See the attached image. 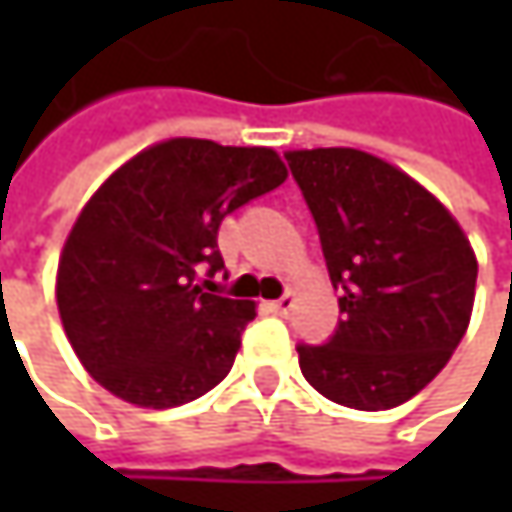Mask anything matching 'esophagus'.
<instances>
[{"label":"esophagus","mask_w":512,"mask_h":512,"mask_svg":"<svg viewBox=\"0 0 512 512\" xmlns=\"http://www.w3.org/2000/svg\"><path fill=\"white\" fill-rule=\"evenodd\" d=\"M290 308H293V296H281V299H272V302H269V311H272V314H281V317H284Z\"/></svg>","instance_id":"esophagus-1"}]
</instances>
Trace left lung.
I'll list each match as a JSON object with an SVG mask.
<instances>
[{
  "label": "left lung",
  "instance_id": "obj_1",
  "mask_svg": "<svg viewBox=\"0 0 512 512\" xmlns=\"http://www.w3.org/2000/svg\"><path fill=\"white\" fill-rule=\"evenodd\" d=\"M344 290L329 344L296 347L332 403L379 412L427 388L460 347L477 257L451 210L397 165L356 148L287 151Z\"/></svg>",
  "mask_w": 512,
  "mask_h": 512
}]
</instances>
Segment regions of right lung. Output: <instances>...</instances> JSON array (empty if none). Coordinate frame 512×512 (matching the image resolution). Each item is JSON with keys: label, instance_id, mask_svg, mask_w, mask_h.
<instances>
[{"label": "right lung", "instance_id": "obj_1", "mask_svg": "<svg viewBox=\"0 0 512 512\" xmlns=\"http://www.w3.org/2000/svg\"><path fill=\"white\" fill-rule=\"evenodd\" d=\"M287 180L272 148L165 139L112 171L76 216L55 272L64 335L115 397L171 409L234 367L255 302L219 296L228 213Z\"/></svg>", "mask_w": 512, "mask_h": 512}]
</instances>
